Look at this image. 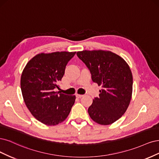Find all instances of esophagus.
Segmentation results:
<instances>
[{
  "mask_svg": "<svg viewBox=\"0 0 159 159\" xmlns=\"http://www.w3.org/2000/svg\"><path fill=\"white\" fill-rule=\"evenodd\" d=\"M76 96L78 98H82V97L83 96V94H76Z\"/></svg>",
  "mask_w": 159,
  "mask_h": 159,
  "instance_id": "34e87169",
  "label": "esophagus"
}]
</instances>
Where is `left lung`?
<instances>
[{
  "mask_svg": "<svg viewBox=\"0 0 159 159\" xmlns=\"http://www.w3.org/2000/svg\"><path fill=\"white\" fill-rule=\"evenodd\" d=\"M76 55L89 69L93 81L102 87L89 107L90 117L98 124H111L124 114L130 103L133 76L129 65L109 51L84 50Z\"/></svg>",
  "mask_w": 159,
  "mask_h": 159,
  "instance_id": "obj_1",
  "label": "left lung"
}]
</instances>
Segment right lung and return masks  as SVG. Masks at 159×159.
Returning <instances> with one entry per match:
<instances>
[{
  "instance_id": "1",
  "label": "right lung",
  "mask_w": 159,
  "mask_h": 159,
  "mask_svg": "<svg viewBox=\"0 0 159 159\" xmlns=\"http://www.w3.org/2000/svg\"><path fill=\"white\" fill-rule=\"evenodd\" d=\"M76 52H53L35 55L25 65L20 86L25 105L35 119L47 125H55L69 116L75 96L59 94L58 83L66 65Z\"/></svg>"
}]
</instances>
